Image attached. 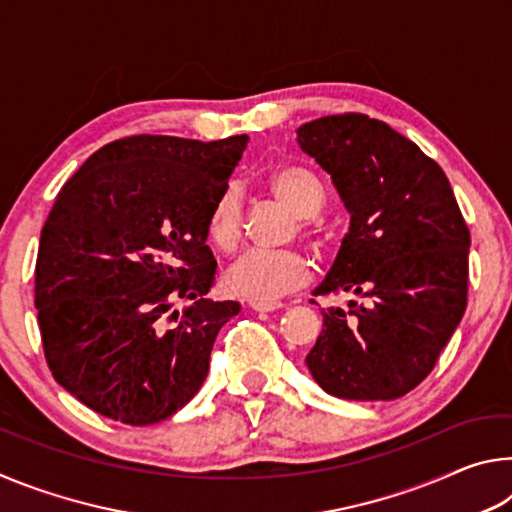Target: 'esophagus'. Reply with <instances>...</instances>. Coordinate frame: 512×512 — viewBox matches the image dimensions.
Here are the masks:
<instances>
[{"label":"esophagus","instance_id":"obj_1","mask_svg":"<svg viewBox=\"0 0 512 512\" xmlns=\"http://www.w3.org/2000/svg\"><path fill=\"white\" fill-rule=\"evenodd\" d=\"M250 305V309H255V311H275V309H280L282 307V302H264V300H250L248 302Z\"/></svg>","mask_w":512,"mask_h":512}]
</instances>
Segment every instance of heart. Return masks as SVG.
I'll use <instances>...</instances> for the list:
<instances>
[{"mask_svg": "<svg viewBox=\"0 0 512 512\" xmlns=\"http://www.w3.org/2000/svg\"><path fill=\"white\" fill-rule=\"evenodd\" d=\"M268 189L287 210L300 219H311L325 203V192L314 171L298 164L275 169ZM241 198L235 187H225L207 214V237L219 250L237 248L241 239ZM311 277V264L298 250H248L225 271V287L232 296L273 302L302 287Z\"/></svg>", "mask_w": 512, "mask_h": 512, "instance_id": "b5f03b06", "label": "heart"}]
</instances>
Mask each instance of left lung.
I'll use <instances>...</instances> for the list:
<instances>
[{"instance_id":"obj_1","label":"left lung","mask_w":512,"mask_h":512,"mask_svg":"<svg viewBox=\"0 0 512 512\" xmlns=\"http://www.w3.org/2000/svg\"><path fill=\"white\" fill-rule=\"evenodd\" d=\"M296 133L350 214L314 293L361 298L323 311L305 363L341 400H397L433 370L465 314L470 230L445 171L384 121L348 112Z\"/></svg>"}]
</instances>
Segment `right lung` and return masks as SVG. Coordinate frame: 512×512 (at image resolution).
Returning <instances> with one entry per match:
<instances>
[{"label": "right lung", "mask_w": 512, "mask_h": 512, "mask_svg": "<svg viewBox=\"0 0 512 512\" xmlns=\"http://www.w3.org/2000/svg\"><path fill=\"white\" fill-rule=\"evenodd\" d=\"M246 144L124 137L58 192L38 248V323L51 375L92 411L144 427L203 386L216 334L241 309L205 298L207 214Z\"/></svg>", "instance_id": "1"}]
</instances>
